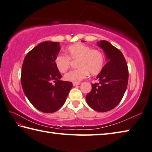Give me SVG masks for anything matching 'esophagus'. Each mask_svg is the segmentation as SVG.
I'll return each instance as SVG.
<instances>
[{
    "label": "esophagus",
    "instance_id": "esophagus-1",
    "mask_svg": "<svg viewBox=\"0 0 152 152\" xmlns=\"http://www.w3.org/2000/svg\"><path fill=\"white\" fill-rule=\"evenodd\" d=\"M80 83H79V82L78 83H74V82L73 83V86H77V85H80Z\"/></svg>",
    "mask_w": 152,
    "mask_h": 152
}]
</instances>
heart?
Wrapping results in <instances>:
<instances>
[{
	"label": "heart",
	"instance_id": "obj_1",
	"mask_svg": "<svg viewBox=\"0 0 152 152\" xmlns=\"http://www.w3.org/2000/svg\"><path fill=\"white\" fill-rule=\"evenodd\" d=\"M67 55H59L55 61V66L59 72L64 73L70 66V59L76 61L78 68L71 70L64 75L68 82L78 83L87 77L90 73L92 76L97 75L104 66L105 57L102 51L82 43L71 45L66 49Z\"/></svg>",
	"mask_w": 152,
	"mask_h": 152
}]
</instances>
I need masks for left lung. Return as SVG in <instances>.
Masks as SVG:
<instances>
[{
	"instance_id": "obj_1",
	"label": "left lung",
	"mask_w": 152,
	"mask_h": 152,
	"mask_svg": "<svg viewBox=\"0 0 152 152\" xmlns=\"http://www.w3.org/2000/svg\"><path fill=\"white\" fill-rule=\"evenodd\" d=\"M97 45L103 50L107 62L96 77L98 82L92 84L86 102L95 111L107 112L114 109L123 99L127 88L129 70L120 50L107 41H98Z\"/></svg>"
}]
</instances>
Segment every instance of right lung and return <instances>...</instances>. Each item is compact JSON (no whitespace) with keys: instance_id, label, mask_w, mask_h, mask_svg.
<instances>
[{"instance_id":"obj_1","label":"right lung","mask_w":152,"mask_h":152,"mask_svg":"<svg viewBox=\"0 0 152 152\" xmlns=\"http://www.w3.org/2000/svg\"><path fill=\"white\" fill-rule=\"evenodd\" d=\"M60 49L58 42L43 41L26 55L22 65L23 91L35 108L46 113L60 109L72 87V82L61 80L62 76L55 66Z\"/></svg>"}]
</instances>
